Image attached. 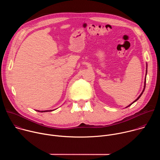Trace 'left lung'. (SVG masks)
<instances>
[{"mask_svg": "<svg viewBox=\"0 0 160 160\" xmlns=\"http://www.w3.org/2000/svg\"><path fill=\"white\" fill-rule=\"evenodd\" d=\"M146 73H147V71H146ZM146 75H147V74H146ZM145 87H146V81H145V85H144V90H143V91H142V93H141V95H140V96H139V98H138V99H136V100H135V101H134V102H135V101H138V99H139V98H140V97H141V95H142V93H143V92H144V88H145ZM133 102H132V104H130V105H129V106H131V105H132V104H133Z\"/></svg>", "mask_w": 160, "mask_h": 160, "instance_id": "8db88e82", "label": "left lung"}]
</instances>
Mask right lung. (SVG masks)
Here are the masks:
<instances>
[{"mask_svg": "<svg viewBox=\"0 0 160 160\" xmlns=\"http://www.w3.org/2000/svg\"><path fill=\"white\" fill-rule=\"evenodd\" d=\"M39 111V112H47V111H51L50 110V111Z\"/></svg>", "mask_w": 160, "mask_h": 160, "instance_id": "right-lung-1", "label": "right lung"}]
</instances>
